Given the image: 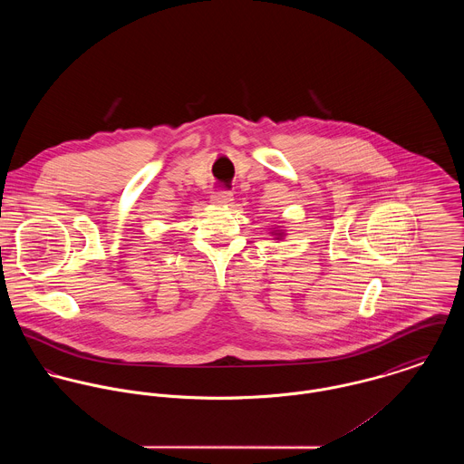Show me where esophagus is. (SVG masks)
<instances>
[{"mask_svg": "<svg viewBox=\"0 0 464 464\" xmlns=\"http://www.w3.org/2000/svg\"><path fill=\"white\" fill-rule=\"evenodd\" d=\"M232 201H234V197L230 193H227V191H219V193L212 195V203L218 205V207H227Z\"/></svg>", "mask_w": 464, "mask_h": 464, "instance_id": "34e87169", "label": "esophagus"}]
</instances>
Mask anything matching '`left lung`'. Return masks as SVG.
<instances>
[{"label":"left lung","instance_id":"1","mask_svg":"<svg viewBox=\"0 0 464 464\" xmlns=\"http://www.w3.org/2000/svg\"><path fill=\"white\" fill-rule=\"evenodd\" d=\"M269 236H273V239H275V241H282V239L285 237V230H282V228L275 227V228H271Z\"/></svg>","mask_w":464,"mask_h":464}]
</instances>
